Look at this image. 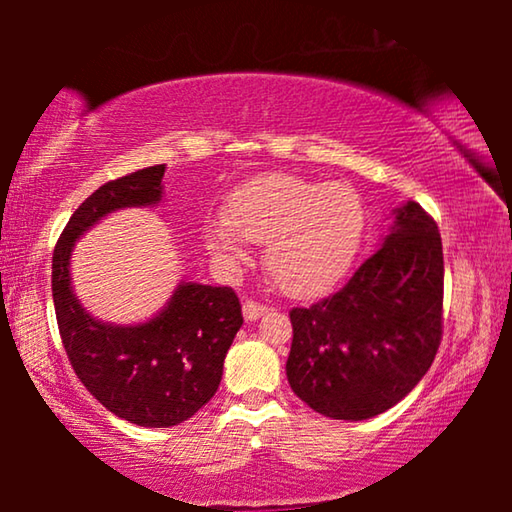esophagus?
I'll return each mask as SVG.
<instances>
[{
  "label": "esophagus",
  "mask_w": 512,
  "mask_h": 512,
  "mask_svg": "<svg viewBox=\"0 0 512 512\" xmlns=\"http://www.w3.org/2000/svg\"><path fill=\"white\" fill-rule=\"evenodd\" d=\"M268 307L262 305V302H255V300H246L244 302V318L246 320H257L262 314H266Z\"/></svg>",
  "instance_id": "1"
}]
</instances>
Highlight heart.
Returning a JSON list of instances; mask_svg holds the SVG:
<instances>
[{
	"label": "heart",
	"instance_id": "1",
	"mask_svg": "<svg viewBox=\"0 0 512 512\" xmlns=\"http://www.w3.org/2000/svg\"><path fill=\"white\" fill-rule=\"evenodd\" d=\"M363 225L354 187L266 173L230 194L225 216L207 223L205 235L223 259L244 257L248 241L266 244L264 262L275 284L293 296H311L348 271Z\"/></svg>",
	"mask_w": 512,
	"mask_h": 512
}]
</instances>
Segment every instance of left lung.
Here are the masks:
<instances>
[{
	"label": "left lung",
	"mask_w": 512,
	"mask_h": 512,
	"mask_svg": "<svg viewBox=\"0 0 512 512\" xmlns=\"http://www.w3.org/2000/svg\"><path fill=\"white\" fill-rule=\"evenodd\" d=\"M443 241L409 201L345 287L289 311L291 391L332 420L391 409L427 375L443 339Z\"/></svg>",
	"instance_id": "1"
}]
</instances>
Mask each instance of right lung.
I'll list each match as a JSON object with an SVG mask.
<instances>
[{"instance_id": "obj_1", "label": "right lung", "mask_w": 512, "mask_h": 512, "mask_svg": "<svg viewBox=\"0 0 512 512\" xmlns=\"http://www.w3.org/2000/svg\"><path fill=\"white\" fill-rule=\"evenodd\" d=\"M162 176L164 164H155L101 185L67 221L51 262L58 332L76 377L110 413L140 427H173L210 402L225 354L244 325L230 287L180 284L158 316L135 327L99 323L74 298V241L101 216L158 203Z\"/></svg>"}]
</instances>
